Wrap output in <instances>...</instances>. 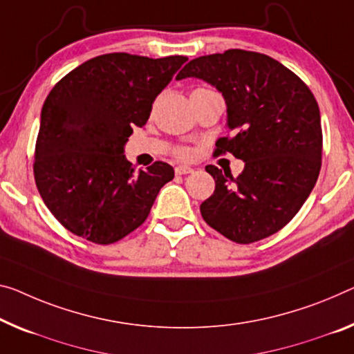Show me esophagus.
<instances>
[{"instance_id":"1","label":"esophagus","mask_w":354,"mask_h":354,"mask_svg":"<svg viewBox=\"0 0 354 354\" xmlns=\"http://www.w3.org/2000/svg\"><path fill=\"white\" fill-rule=\"evenodd\" d=\"M174 171H176L177 176H185V174H192L193 172V169L189 166H177Z\"/></svg>"}]
</instances>
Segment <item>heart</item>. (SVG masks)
<instances>
[{
  "mask_svg": "<svg viewBox=\"0 0 354 354\" xmlns=\"http://www.w3.org/2000/svg\"><path fill=\"white\" fill-rule=\"evenodd\" d=\"M198 90H207V88H196L193 91H198ZM174 155L180 160H187L189 158V155H192V151H189V149H187V147H177V149L174 150Z\"/></svg>",
  "mask_w": 354,
  "mask_h": 354,
  "instance_id": "b5f03b06",
  "label": "heart"
}]
</instances>
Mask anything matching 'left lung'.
I'll return each mask as SVG.
<instances>
[{"instance_id": "left-lung-1", "label": "left lung", "mask_w": 354, "mask_h": 354, "mask_svg": "<svg viewBox=\"0 0 354 354\" xmlns=\"http://www.w3.org/2000/svg\"><path fill=\"white\" fill-rule=\"evenodd\" d=\"M199 77L226 100L231 134L215 155L245 161L242 174L205 167L215 192L201 204L210 227L236 243H253L286 226L312 193L322 169L318 102L301 77L264 53L230 48L194 58L177 79Z\"/></svg>"}]
</instances>
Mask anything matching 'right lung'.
Wrapping results in <instances>:
<instances>
[{"label": "right lung", "instance_id": "1", "mask_svg": "<svg viewBox=\"0 0 354 354\" xmlns=\"http://www.w3.org/2000/svg\"><path fill=\"white\" fill-rule=\"evenodd\" d=\"M187 59L106 53L71 71L48 93L32 172L47 209L68 231L109 245L147 220L174 169L155 161L136 171L123 145Z\"/></svg>", "mask_w": 354, "mask_h": 354}]
</instances>
